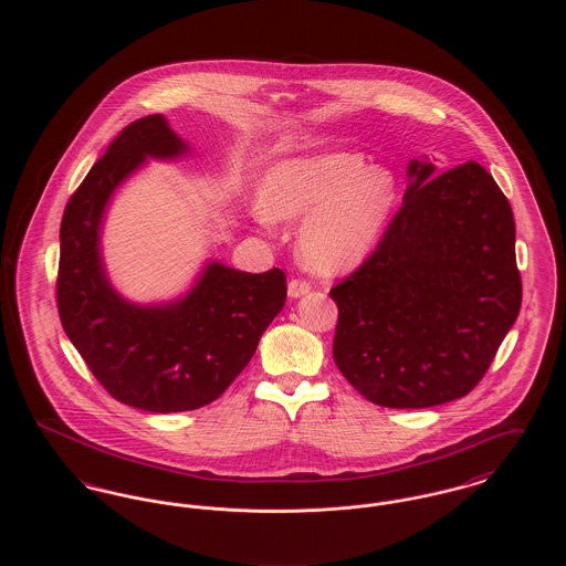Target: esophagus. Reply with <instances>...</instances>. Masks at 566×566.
I'll list each match as a JSON object with an SVG mask.
<instances>
[{
  "label": "esophagus",
  "mask_w": 566,
  "mask_h": 566,
  "mask_svg": "<svg viewBox=\"0 0 566 566\" xmlns=\"http://www.w3.org/2000/svg\"><path fill=\"white\" fill-rule=\"evenodd\" d=\"M312 291V286H310V282H305V280H291L289 282V296L291 298H298V296L307 295Z\"/></svg>",
  "instance_id": "esophagus-1"
}]
</instances>
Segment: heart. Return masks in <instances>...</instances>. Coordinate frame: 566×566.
<instances>
[{"label":"heart","mask_w":566,"mask_h":566,"mask_svg":"<svg viewBox=\"0 0 566 566\" xmlns=\"http://www.w3.org/2000/svg\"><path fill=\"white\" fill-rule=\"evenodd\" d=\"M397 178L356 153H321L273 163L263 178L261 222L303 218L298 256L318 273L360 265L397 206Z\"/></svg>","instance_id":"heart-1"}]
</instances>
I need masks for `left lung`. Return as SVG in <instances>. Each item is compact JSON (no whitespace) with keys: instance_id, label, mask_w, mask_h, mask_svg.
Wrapping results in <instances>:
<instances>
[{"instance_id":"left-lung-1","label":"left lung","mask_w":566,"mask_h":566,"mask_svg":"<svg viewBox=\"0 0 566 566\" xmlns=\"http://www.w3.org/2000/svg\"><path fill=\"white\" fill-rule=\"evenodd\" d=\"M403 206L374 254L331 289L337 369L371 403L469 395L522 305L512 206L480 163L407 167Z\"/></svg>"}]
</instances>
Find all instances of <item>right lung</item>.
<instances>
[{
    "instance_id": "1",
    "label": "right lung",
    "mask_w": 566,
    "mask_h": 566,
    "mask_svg": "<svg viewBox=\"0 0 566 566\" xmlns=\"http://www.w3.org/2000/svg\"><path fill=\"white\" fill-rule=\"evenodd\" d=\"M187 150L161 114L137 118L70 197L59 235L56 307L65 335L116 401L155 413L216 401L286 301L277 268L245 273L208 263L189 295L167 305H135L109 286L99 231L112 192L148 157L176 159Z\"/></svg>"
}]
</instances>
